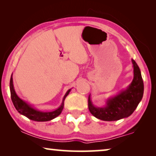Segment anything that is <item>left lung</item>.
Wrapping results in <instances>:
<instances>
[{
  "label": "left lung",
  "mask_w": 156,
  "mask_h": 156,
  "mask_svg": "<svg viewBox=\"0 0 156 156\" xmlns=\"http://www.w3.org/2000/svg\"><path fill=\"white\" fill-rule=\"evenodd\" d=\"M133 80L125 90L119 94L108 99L104 107H97L91 102L90 95L88 99V107L91 114L100 120L112 121L126 118L133 114L141 101L144 95V82L140 70L134 59Z\"/></svg>",
  "instance_id": "1"
}]
</instances>
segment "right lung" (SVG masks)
Segmentation results:
<instances>
[{
	"instance_id": "obj_1",
	"label": "right lung",
	"mask_w": 156,
	"mask_h": 156,
	"mask_svg": "<svg viewBox=\"0 0 156 156\" xmlns=\"http://www.w3.org/2000/svg\"><path fill=\"white\" fill-rule=\"evenodd\" d=\"M10 77V95H11V99L15 108H16V110L20 113V114L23 115V116H26L27 118L33 121H50L52 119L56 118L57 116H58L59 114H61L62 111L64 108V101H65V98L69 94V91H71V89H69L67 91V93L65 94V97L63 98L62 103L61 106H59L58 108H57L56 110L52 111V112H42L40 111H38L18 97V96L17 95L16 93V91L14 89L13 87V83H12V77Z\"/></svg>"
}]
</instances>
